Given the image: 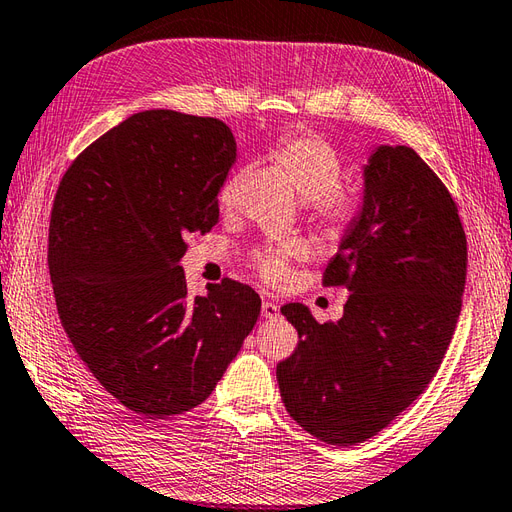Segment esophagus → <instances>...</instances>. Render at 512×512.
<instances>
[{
	"instance_id": "34e87169",
	"label": "esophagus",
	"mask_w": 512,
	"mask_h": 512,
	"mask_svg": "<svg viewBox=\"0 0 512 512\" xmlns=\"http://www.w3.org/2000/svg\"><path fill=\"white\" fill-rule=\"evenodd\" d=\"M280 315V306L276 302H269V299H265L263 302V317L265 319H276Z\"/></svg>"
}]
</instances>
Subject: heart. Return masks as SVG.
<instances>
[{
    "label": "heart",
    "mask_w": 512,
    "mask_h": 512,
    "mask_svg": "<svg viewBox=\"0 0 512 512\" xmlns=\"http://www.w3.org/2000/svg\"><path fill=\"white\" fill-rule=\"evenodd\" d=\"M282 178L306 197L308 217L323 232L343 234L363 217L365 199L358 186L341 182L343 160L321 136L308 130L284 132L269 149ZM236 178L221 189V204L230 206ZM302 254V245H267L252 254V267L269 284H282L289 276V263Z\"/></svg>",
    "instance_id": "obj_1"
}]
</instances>
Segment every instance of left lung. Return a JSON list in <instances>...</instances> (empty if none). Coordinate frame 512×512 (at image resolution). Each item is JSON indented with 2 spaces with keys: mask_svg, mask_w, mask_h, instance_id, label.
I'll use <instances>...</instances> for the list:
<instances>
[{
  "mask_svg": "<svg viewBox=\"0 0 512 512\" xmlns=\"http://www.w3.org/2000/svg\"><path fill=\"white\" fill-rule=\"evenodd\" d=\"M467 236L441 178L406 145L365 169V210L323 286L350 291L343 317L319 323L282 306L299 343L278 363L286 413L319 441L350 447L402 415L439 371L463 306Z\"/></svg>",
  "mask_w": 512,
  "mask_h": 512,
  "instance_id": "left-lung-1",
  "label": "left lung"
}]
</instances>
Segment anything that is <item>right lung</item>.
Segmentation results:
<instances>
[{"mask_svg":"<svg viewBox=\"0 0 512 512\" xmlns=\"http://www.w3.org/2000/svg\"><path fill=\"white\" fill-rule=\"evenodd\" d=\"M234 158L223 121L145 110L58 184L47 260L60 323L97 382L147 419L202 404L260 315L258 293L230 278L189 297L180 267L186 236L219 221Z\"/></svg>","mask_w":512,"mask_h":512,"instance_id":"1","label":"right lung"}]
</instances>
